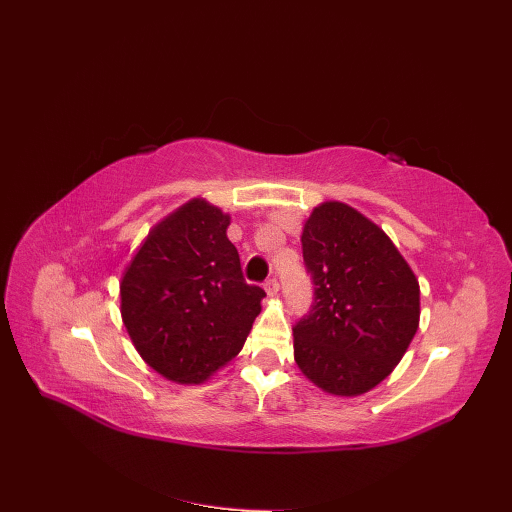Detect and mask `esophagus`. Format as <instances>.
<instances>
[{
  "label": "esophagus",
  "instance_id": "obj_1",
  "mask_svg": "<svg viewBox=\"0 0 512 512\" xmlns=\"http://www.w3.org/2000/svg\"><path fill=\"white\" fill-rule=\"evenodd\" d=\"M263 289H266V293L270 297H276L278 291H280V282L276 278H270V280H266V285H263Z\"/></svg>",
  "mask_w": 512,
  "mask_h": 512
}]
</instances>
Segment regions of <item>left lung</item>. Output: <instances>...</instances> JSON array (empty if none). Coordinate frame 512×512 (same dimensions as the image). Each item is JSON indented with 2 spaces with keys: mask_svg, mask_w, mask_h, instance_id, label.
Segmentation results:
<instances>
[{
  "mask_svg": "<svg viewBox=\"0 0 512 512\" xmlns=\"http://www.w3.org/2000/svg\"><path fill=\"white\" fill-rule=\"evenodd\" d=\"M314 304L293 329L299 371L323 392L361 396L401 363L420 327V285L380 225L327 200L301 232Z\"/></svg>",
  "mask_w": 512,
  "mask_h": 512,
  "instance_id": "8db88e82",
  "label": "left lung"
}]
</instances>
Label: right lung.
I'll return each instance as SVG.
<instances>
[{"instance_id": "right-lung-1", "label": "right lung", "mask_w": 512, "mask_h": 512, "mask_svg": "<svg viewBox=\"0 0 512 512\" xmlns=\"http://www.w3.org/2000/svg\"><path fill=\"white\" fill-rule=\"evenodd\" d=\"M230 215L192 198L151 227L120 280L122 323L143 361L202 384L242 350L263 289L246 285Z\"/></svg>"}]
</instances>
